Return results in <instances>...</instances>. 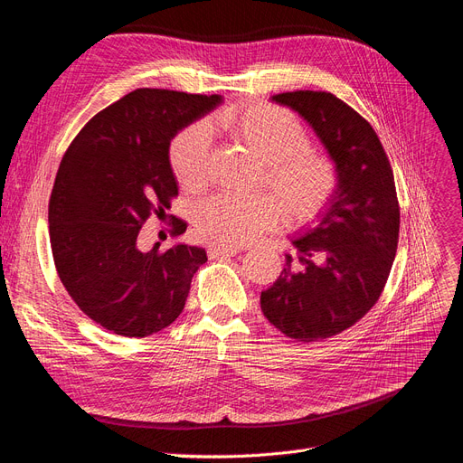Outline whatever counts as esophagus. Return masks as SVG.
Returning a JSON list of instances; mask_svg holds the SVG:
<instances>
[{
    "label": "esophagus",
    "instance_id": "1",
    "mask_svg": "<svg viewBox=\"0 0 463 463\" xmlns=\"http://www.w3.org/2000/svg\"><path fill=\"white\" fill-rule=\"evenodd\" d=\"M207 252H209L211 258H220V256H235V254L241 252V249H239V247H226V245H216V243H213V245L207 247Z\"/></svg>",
    "mask_w": 463,
    "mask_h": 463
}]
</instances>
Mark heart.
<instances>
[{"label":"heart","mask_w":463,"mask_h":463,"mask_svg":"<svg viewBox=\"0 0 463 463\" xmlns=\"http://www.w3.org/2000/svg\"><path fill=\"white\" fill-rule=\"evenodd\" d=\"M214 131L245 146L262 161V182L273 195L222 194L201 203L195 226L213 243H250L277 228L283 216L294 224L316 220L336 197L340 173L328 154L309 147V131L287 108L254 102L228 108L211 119ZM209 131L201 123L180 131L171 144V167L180 186L201 192L209 180Z\"/></svg>","instance_id":"1"}]
</instances>
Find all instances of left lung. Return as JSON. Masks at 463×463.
<instances>
[{
    "instance_id": "left-lung-1",
    "label": "left lung",
    "mask_w": 463,
    "mask_h": 463,
    "mask_svg": "<svg viewBox=\"0 0 463 463\" xmlns=\"http://www.w3.org/2000/svg\"><path fill=\"white\" fill-rule=\"evenodd\" d=\"M271 100L298 112L335 159L340 188L319 226L294 239L296 262L260 296L266 319L285 336H336L378 302L390 277L401 209L383 146L363 116L325 90H294Z\"/></svg>"
}]
</instances>
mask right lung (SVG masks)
Segmentation results:
<instances>
[{
    "label": "right lung",
    "mask_w": 463,
    "mask_h": 463,
    "mask_svg": "<svg viewBox=\"0 0 463 463\" xmlns=\"http://www.w3.org/2000/svg\"><path fill=\"white\" fill-rule=\"evenodd\" d=\"M220 97L137 89L90 118L61 161L49 199L52 260L70 298L114 335L146 338L186 304L205 249L142 252L138 233L178 195L169 163L173 137ZM188 224L175 218L173 237Z\"/></svg>",
    "instance_id": "add662e5"
}]
</instances>
